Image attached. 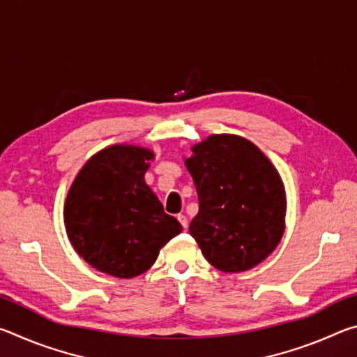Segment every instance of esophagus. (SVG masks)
I'll return each mask as SVG.
<instances>
[{"instance_id": "1", "label": "esophagus", "mask_w": 357, "mask_h": 357, "mask_svg": "<svg viewBox=\"0 0 357 357\" xmlns=\"http://www.w3.org/2000/svg\"><path fill=\"white\" fill-rule=\"evenodd\" d=\"M178 220H179L181 225H183L184 229L187 228V225H189V220H187V217L184 214H178Z\"/></svg>"}]
</instances>
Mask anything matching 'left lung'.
Listing matches in <instances>:
<instances>
[{
    "label": "left lung",
    "mask_w": 357,
    "mask_h": 357,
    "mask_svg": "<svg viewBox=\"0 0 357 357\" xmlns=\"http://www.w3.org/2000/svg\"><path fill=\"white\" fill-rule=\"evenodd\" d=\"M185 167L200 203L189 231L204 258L243 273L271 255L285 231L287 197L268 157L243 137L220 134L197 143Z\"/></svg>",
    "instance_id": "obj_1"
}]
</instances>
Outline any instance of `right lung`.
Returning <instances> with one entry per match:
<instances>
[{"instance_id": "add662e5", "label": "right lung", "mask_w": 357, "mask_h": 357, "mask_svg": "<svg viewBox=\"0 0 357 357\" xmlns=\"http://www.w3.org/2000/svg\"><path fill=\"white\" fill-rule=\"evenodd\" d=\"M151 149L113 144L78 172L64 203L72 247L94 269L132 279L151 268L168 241L183 231L149 185Z\"/></svg>"}]
</instances>
